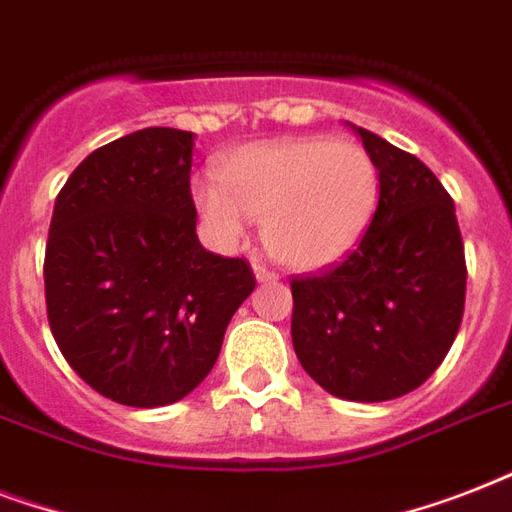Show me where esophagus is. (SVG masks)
Here are the masks:
<instances>
[{"label":"esophagus","mask_w":512,"mask_h":512,"mask_svg":"<svg viewBox=\"0 0 512 512\" xmlns=\"http://www.w3.org/2000/svg\"><path fill=\"white\" fill-rule=\"evenodd\" d=\"M255 276H257V281H276L279 279V276H276V273L271 271V268H265L263 263H255Z\"/></svg>","instance_id":"1"}]
</instances>
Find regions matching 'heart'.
<instances>
[{
	"instance_id": "1",
	"label": "heart",
	"mask_w": 512,
	"mask_h": 512,
	"mask_svg": "<svg viewBox=\"0 0 512 512\" xmlns=\"http://www.w3.org/2000/svg\"><path fill=\"white\" fill-rule=\"evenodd\" d=\"M217 179L196 177L193 204L225 244L263 220V244L279 263L319 268L356 247L380 199V170L348 140L281 138L236 148Z\"/></svg>"
}]
</instances>
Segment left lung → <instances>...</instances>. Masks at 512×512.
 I'll return each instance as SVG.
<instances>
[{"mask_svg": "<svg viewBox=\"0 0 512 512\" xmlns=\"http://www.w3.org/2000/svg\"><path fill=\"white\" fill-rule=\"evenodd\" d=\"M353 130L380 170V199L342 263L292 279V345L327 393L374 404L420 388L441 366L460 332L468 265L438 177L380 135Z\"/></svg>", "mask_w": 512, "mask_h": 512, "instance_id": "obj_1", "label": "left lung"}]
</instances>
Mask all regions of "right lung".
I'll use <instances>...</instances> for the list:
<instances>
[{"instance_id":"obj_1","label":"right lung","mask_w":512,"mask_h":512,"mask_svg":"<svg viewBox=\"0 0 512 512\" xmlns=\"http://www.w3.org/2000/svg\"><path fill=\"white\" fill-rule=\"evenodd\" d=\"M191 162L193 132L148 127L92 151L55 199L47 321L71 369L116 404L188 396L255 289L244 257L199 244Z\"/></svg>"}]
</instances>
